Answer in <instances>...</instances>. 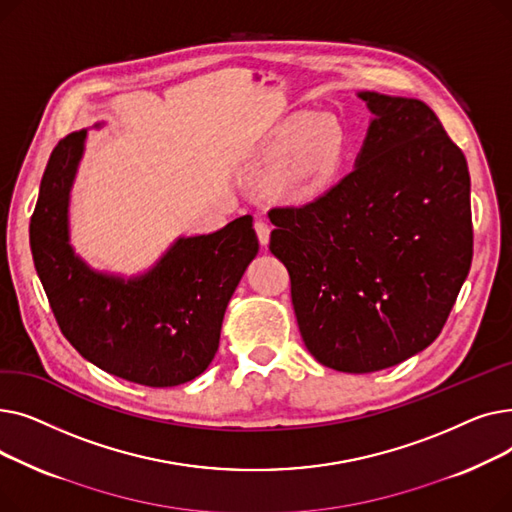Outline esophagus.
<instances>
[{"instance_id": "esophagus-1", "label": "esophagus", "mask_w": 512, "mask_h": 512, "mask_svg": "<svg viewBox=\"0 0 512 512\" xmlns=\"http://www.w3.org/2000/svg\"><path fill=\"white\" fill-rule=\"evenodd\" d=\"M255 232H257V238H259V242H261V245L265 247L267 242H270V232H272L270 224H267L265 220H257V222H255Z\"/></svg>"}]
</instances>
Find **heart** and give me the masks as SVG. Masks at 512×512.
Returning a JSON list of instances; mask_svg holds the SVG:
<instances>
[{
	"label": "heart",
	"instance_id": "obj_1",
	"mask_svg": "<svg viewBox=\"0 0 512 512\" xmlns=\"http://www.w3.org/2000/svg\"><path fill=\"white\" fill-rule=\"evenodd\" d=\"M344 149L346 137L336 118L299 114L270 132L257 153V166H272L267 186L278 199L301 203L332 184Z\"/></svg>",
	"mask_w": 512,
	"mask_h": 512
}]
</instances>
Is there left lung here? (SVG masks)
Returning <instances> with one entry per match:
<instances>
[{
	"instance_id": "8db88e82",
	"label": "left lung",
	"mask_w": 512,
	"mask_h": 512,
	"mask_svg": "<svg viewBox=\"0 0 512 512\" xmlns=\"http://www.w3.org/2000/svg\"><path fill=\"white\" fill-rule=\"evenodd\" d=\"M357 97L371 120L353 172L307 205L272 209L270 251L290 274L307 351L371 373L442 332L473 257L471 178L423 101Z\"/></svg>"
}]
</instances>
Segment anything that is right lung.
Listing matches in <instances>:
<instances>
[{
  "mask_svg": "<svg viewBox=\"0 0 512 512\" xmlns=\"http://www.w3.org/2000/svg\"><path fill=\"white\" fill-rule=\"evenodd\" d=\"M87 132L53 149L31 218L33 261L51 311L80 357L116 378L151 388L191 382L218 353L226 307L259 253L253 218L178 236L137 276L93 270L70 245V193Z\"/></svg>",
  "mask_w": 512,
  "mask_h": 512,
  "instance_id": "add662e5",
  "label": "right lung"
}]
</instances>
